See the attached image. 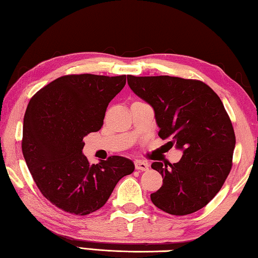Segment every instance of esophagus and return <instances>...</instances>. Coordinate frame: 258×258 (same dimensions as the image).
<instances>
[{
	"label": "esophagus",
	"instance_id": "34e87169",
	"mask_svg": "<svg viewBox=\"0 0 258 258\" xmlns=\"http://www.w3.org/2000/svg\"><path fill=\"white\" fill-rule=\"evenodd\" d=\"M135 165V169H138V171H142V172H146L149 169V164L147 163V161H142V160H137L134 163Z\"/></svg>",
	"mask_w": 258,
	"mask_h": 258
}]
</instances>
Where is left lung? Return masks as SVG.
I'll use <instances>...</instances> for the list:
<instances>
[{"mask_svg":"<svg viewBox=\"0 0 258 258\" xmlns=\"http://www.w3.org/2000/svg\"><path fill=\"white\" fill-rule=\"evenodd\" d=\"M127 83L154 108L159 137L183 150L178 163L151 164L164 177L151 202L171 215L199 211L215 197L232 168L235 135L220 97L198 80L128 75Z\"/></svg>","mask_w":258,"mask_h":258,"instance_id":"obj_1","label":"left lung"}]
</instances>
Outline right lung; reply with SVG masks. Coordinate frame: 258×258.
I'll return each instance as SVG.
<instances>
[{
    "instance_id": "right-lung-1",
    "label": "right lung",
    "mask_w": 258,
    "mask_h": 258,
    "mask_svg": "<svg viewBox=\"0 0 258 258\" xmlns=\"http://www.w3.org/2000/svg\"><path fill=\"white\" fill-rule=\"evenodd\" d=\"M126 75H64L43 87L26 109L21 149L41 194L61 211L84 216L101 208L132 160L111 156L90 164L83 138L103 125Z\"/></svg>"
}]
</instances>
